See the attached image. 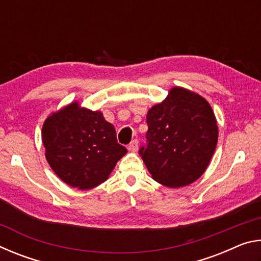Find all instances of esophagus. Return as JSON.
Returning <instances> with one entry per match:
<instances>
[{"instance_id": "obj_1", "label": "esophagus", "mask_w": 261, "mask_h": 261, "mask_svg": "<svg viewBox=\"0 0 261 261\" xmlns=\"http://www.w3.org/2000/svg\"><path fill=\"white\" fill-rule=\"evenodd\" d=\"M127 148H129V151H131V152H136L137 149H138V140L137 139L132 140L129 144V146H127Z\"/></svg>"}]
</instances>
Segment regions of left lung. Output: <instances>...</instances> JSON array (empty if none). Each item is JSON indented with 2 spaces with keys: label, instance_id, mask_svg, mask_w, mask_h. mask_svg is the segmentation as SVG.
<instances>
[{
  "label": "left lung",
  "instance_id": "1",
  "mask_svg": "<svg viewBox=\"0 0 261 261\" xmlns=\"http://www.w3.org/2000/svg\"><path fill=\"white\" fill-rule=\"evenodd\" d=\"M146 144L139 155L153 179L170 188L191 184L204 174L218 143L210 103L193 92L174 87L148 110Z\"/></svg>",
  "mask_w": 261,
  "mask_h": 261
}]
</instances>
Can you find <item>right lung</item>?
Returning a JSON list of instances; mask_svg holds the SVG:
<instances>
[{
	"instance_id": "1",
	"label": "right lung",
	"mask_w": 261,
	"mask_h": 261,
	"mask_svg": "<svg viewBox=\"0 0 261 261\" xmlns=\"http://www.w3.org/2000/svg\"><path fill=\"white\" fill-rule=\"evenodd\" d=\"M47 161L72 188L92 189L108 178L127 152L117 143L116 130L100 112L77 102L53 114L42 126Z\"/></svg>"
}]
</instances>
